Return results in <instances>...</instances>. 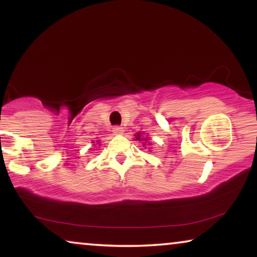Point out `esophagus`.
<instances>
[{
    "label": "esophagus",
    "instance_id": "esophagus-1",
    "mask_svg": "<svg viewBox=\"0 0 257 257\" xmlns=\"http://www.w3.org/2000/svg\"><path fill=\"white\" fill-rule=\"evenodd\" d=\"M112 131H113L114 135H122V133H124V130H122L120 126H114Z\"/></svg>",
    "mask_w": 257,
    "mask_h": 257
}]
</instances>
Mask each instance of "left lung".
Returning <instances> with one entry per match:
<instances>
[{"label":"left lung","mask_w":257,"mask_h":257,"mask_svg":"<svg viewBox=\"0 0 257 257\" xmlns=\"http://www.w3.org/2000/svg\"><path fill=\"white\" fill-rule=\"evenodd\" d=\"M140 137H142V136H140V133H138V135H137V137H136L137 140H142V139H140ZM146 140H147V139H146Z\"/></svg>","instance_id":"1"}]
</instances>
